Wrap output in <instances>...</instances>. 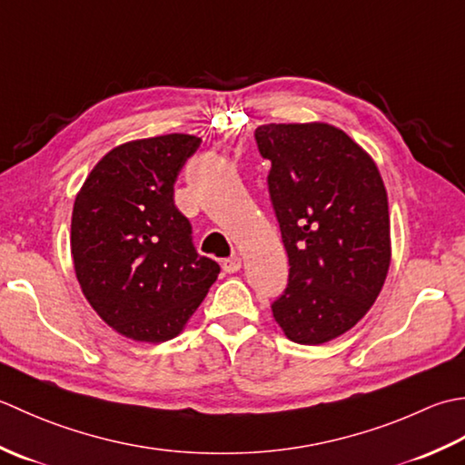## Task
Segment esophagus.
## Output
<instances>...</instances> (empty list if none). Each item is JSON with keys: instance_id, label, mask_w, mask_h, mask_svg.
I'll use <instances>...</instances> for the list:
<instances>
[{"instance_id": "obj_1", "label": "esophagus", "mask_w": 465, "mask_h": 465, "mask_svg": "<svg viewBox=\"0 0 465 465\" xmlns=\"http://www.w3.org/2000/svg\"><path fill=\"white\" fill-rule=\"evenodd\" d=\"M239 269H241V259L236 257V254H234V257H229V259L223 261V271L224 272L231 274V272H236Z\"/></svg>"}]
</instances>
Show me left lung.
I'll return each instance as SVG.
<instances>
[{
  "label": "left lung",
  "instance_id": "1",
  "mask_svg": "<svg viewBox=\"0 0 465 465\" xmlns=\"http://www.w3.org/2000/svg\"><path fill=\"white\" fill-rule=\"evenodd\" d=\"M254 140L271 160L269 194L291 267L272 317L295 343H327L363 319L390 271L381 174L343 130L319 122L264 124Z\"/></svg>",
  "mask_w": 465,
  "mask_h": 465
}]
</instances>
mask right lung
Masks as SVG:
<instances>
[{"instance_id": "right-lung-1", "label": "right lung", "mask_w": 465, "mask_h": 465, "mask_svg": "<svg viewBox=\"0 0 465 465\" xmlns=\"http://www.w3.org/2000/svg\"><path fill=\"white\" fill-rule=\"evenodd\" d=\"M201 138L166 134L110 150L75 196L72 257L94 311L128 339L176 337L221 272L201 257L174 184Z\"/></svg>"}]
</instances>
